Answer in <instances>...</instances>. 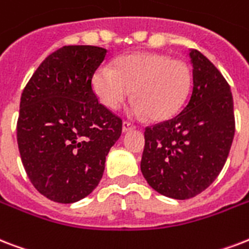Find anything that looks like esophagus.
Here are the masks:
<instances>
[{
  "label": "esophagus",
  "instance_id": "esophagus-1",
  "mask_svg": "<svg viewBox=\"0 0 249 249\" xmlns=\"http://www.w3.org/2000/svg\"><path fill=\"white\" fill-rule=\"evenodd\" d=\"M134 128H136V126H134L133 124H130L129 121H123V132L124 133L129 132V130H132V129Z\"/></svg>",
  "mask_w": 249,
  "mask_h": 249
}]
</instances>
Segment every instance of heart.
<instances>
[{"mask_svg":"<svg viewBox=\"0 0 249 249\" xmlns=\"http://www.w3.org/2000/svg\"><path fill=\"white\" fill-rule=\"evenodd\" d=\"M191 71L183 61L160 53H132L115 61L113 69L102 65L92 75V89L108 109H116L130 94L133 116L149 115L153 120H167L187 99Z\"/></svg>","mask_w":249,"mask_h":249,"instance_id":"obj_1","label":"heart"}]
</instances>
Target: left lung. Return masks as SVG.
Segmentation results:
<instances>
[{
    "mask_svg": "<svg viewBox=\"0 0 249 249\" xmlns=\"http://www.w3.org/2000/svg\"><path fill=\"white\" fill-rule=\"evenodd\" d=\"M193 87L171 120L145 130L141 172L154 191L175 200L200 195L217 179L234 140V102L219 70L189 49Z\"/></svg>",
    "mask_w": 249,
    "mask_h": 249,
    "instance_id": "1",
    "label": "left lung"
}]
</instances>
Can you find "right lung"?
Masks as SVG:
<instances>
[{"label":"right lung","mask_w":249,"mask_h":249,"mask_svg":"<svg viewBox=\"0 0 249 249\" xmlns=\"http://www.w3.org/2000/svg\"><path fill=\"white\" fill-rule=\"evenodd\" d=\"M107 54L94 45L51 53L19 106L17 140L28 179L49 200L73 204L98 187L123 123L98 102L92 75Z\"/></svg>","instance_id":"1"}]
</instances>
